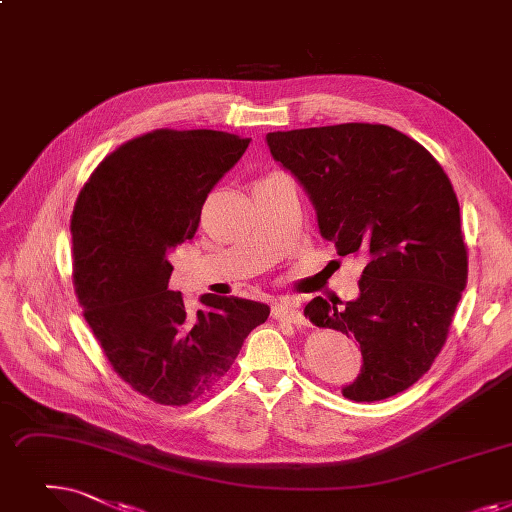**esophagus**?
<instances>
[{
  "label": "esophagus",
  "mask_w": 512,
  "mask_h": 512,
  "mask_svg": "<svg viewBox=\"0 0 512 512\" xmlns=\"http://www.w3.org/2000/svg\"><path fill=\"white\" fill-rule=\"evenodd\" d=\"M272 314L280 322H288V324H295V326H307V318L301 314L295 301H280V303H276L274 309H272Z\"/></svg>",
  "instance_id": "obj_1"
}]
</instances>
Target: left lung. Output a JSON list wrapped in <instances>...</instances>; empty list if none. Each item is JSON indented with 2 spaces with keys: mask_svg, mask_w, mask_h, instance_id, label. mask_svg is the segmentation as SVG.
<instances>
[{
  "mask_svg": "<svg viewBox=\"0 0 512 512\" xmlns=\"http://www.w3.org/2000/svg\"><path fill=\"white\" fill-rule=\"evenodd\" d=\"M268 146L307 190L337 253L368 257L358 299L305 305L311 324L362 349V374L343 395L379 402L406 391L446 345L469 276L450 177L425 146L379 123L274 131Z\"/></svg>",
  "mask_w": 512,
  "mask_h": 512,
  "instance_id": "1",
  "label": "left lung"
}]
</instances>
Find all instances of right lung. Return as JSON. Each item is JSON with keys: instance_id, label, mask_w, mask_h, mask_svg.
Wrapping results in <instances>:
<instances>
[{"instance_id": "obj_1", "label": "right lung", "mask_w": 512, "mask_h": 512, "mask_svg": "<svg viewBox=\"0 0 512 512\" xmlns=\"http://www.w3.org/2000/svg\"><path fill=\"white\" fill-rule=\"evenodd\" d=\"M213 129H154L94 169L73 209V286L121 379L154 404L186 406L232 368L265 303L203 295L188 314L169 291V253L192 240L211 188L249 148Z\"/></svg>"}]
</instances>
